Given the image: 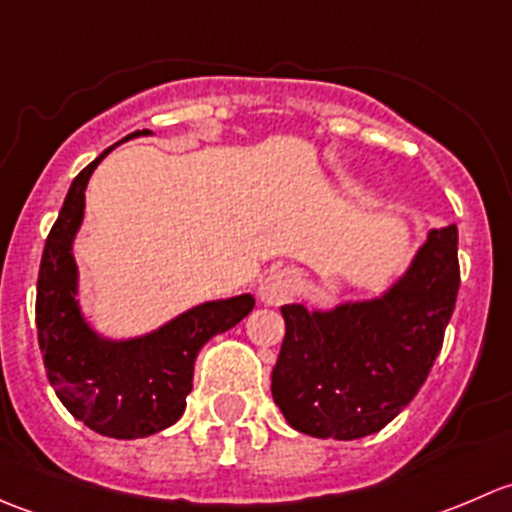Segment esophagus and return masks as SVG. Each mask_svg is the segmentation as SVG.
Returning a JSON list of instances; mask_svg holds the SVG:
<instances>
[{
	"label": "esophagus",
	"instance_id": "1",
	"mask_svg": "<svg viewBox=\"0 0 512 512\" xmlns=\"http://www.w3.org/2000/svg\"><path fill=\"white\" fill-rule=\"evenodd\" d=\"M294 292H297V275L292 270L270 272L257 287V297L267 307H280L294 297Z\"/></svg>",
	"mask_w": 512,
	"mask_h": 512
}]
</instances>
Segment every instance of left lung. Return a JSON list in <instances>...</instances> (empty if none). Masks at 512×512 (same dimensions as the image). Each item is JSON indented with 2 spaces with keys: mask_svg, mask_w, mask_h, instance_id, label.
<instances>
[{
  "mask_svg": "<svg viewBox=\"0 0 512 512\" xmlns=\"http://www.w3.org/2000/svg\"><path fill=\"white\" fill-rule=\"evenodd\" d=\"M458 227L428 230L409 267L374 297L282 307L285 342L272 399L314 438L371 436L418 394L456 307Z\"/></svg>",
  "mask_w": 512,
  "mask_h": 512,
  "instance_id": "left-lung-1",
  "label": "left lung"
}]
</instances>
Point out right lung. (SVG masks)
<instances>
[{
	"instance_id": "right-lung-1",
	"label": "right lung",
	"mask_w": 512,
	"mask_h": 512,
	"mask_svg": "<svg viewBox=\"0 0 512 512\" xmlns=\"http://www.w3.org/2000/svg\"><path fill=\"white\" fill-rule=\"evenodd\" d=\"M148 133L136 131L123 141ZM116 146L76 175L46 237L36 282V329L49 384L71 416L101 436L146 438L183 416L195 356L215 334L240 324L255 297L245 292L200 302L136 337L98 332L81 309L74 240L84 223L86 185Z\"/></svg>"
}]
</instances>
